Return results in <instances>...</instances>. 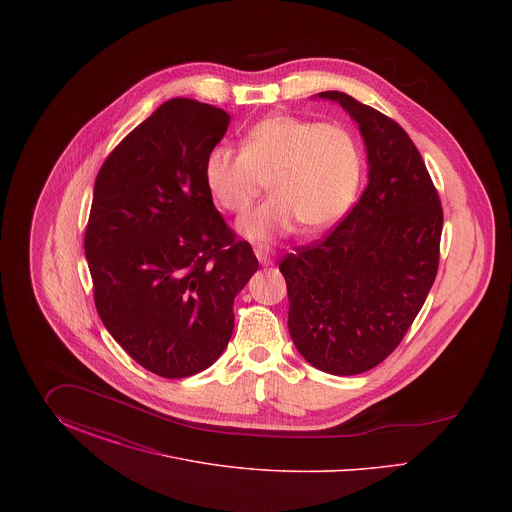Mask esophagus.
I'll list each match as a JSON object with an SVG mask.
<instances>
[{"label": "esophagus", "mask_w": 512, "mask_h": 512, "mask_svg": "<svg viewBox=\"0 0 512 512\" xmlns=\"http://www.w3.org/2000/svg\"><path fill=\"white\" fill-rule=\"evenodd\" d=\"M255 255L261 265H272L274 263V249L270 245H255Z\"/></svg>", "instance_id": "1"}]
</instances>
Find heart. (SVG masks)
Instances as JSON below:
<instances>
[{
    "label": "heart",
    "mask_w": 512,
    "mask_h": 512,
    "mask_svg": "<svg viewBox=\"0 0 512 512\" xmlns=\"http://www.w3.org/2000/svg\"><path fill=\"white\" fill-rule=\"evenodd\" d=\"M363 169V147L349 128L272 115L245 132L242 151L213 147L203 174L209 194L232 215H245L268 180L274 195L240 222L249 240L267 242L297 222L317 232L340 220L357 197Z\"/></svg>",
    "instance_id": "1"
}]
</instances>
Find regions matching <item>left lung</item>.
I'll return each instance as SVG.
<instances>
[{
	"instance_id": "8db88e82",
	"label": "left lung",
	"mask_w": 512,
	"mask_h": 512,
	"mask_svg": "<svg viewBox=\"0 0 512 512\" xmlns=\"http://www.w3.org/2000/svg\"><path fill=\"white\" fill-rule=\"evenodd\" d=\"M359 122L368 182L359 201L322 240L280 261L288 328L307 363L336 376L361 374L405 338L439 267L443 209L409 134L343 92H320Z\"/></svg>"
}]
</instances>
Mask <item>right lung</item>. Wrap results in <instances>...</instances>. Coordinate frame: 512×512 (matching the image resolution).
I'll return each instance as SVG.
<instances>
[{
    "instance_id": "add662e5",
    "label": "right lung",
    "mask_w": 512,
    "mask_h": 512,
    "mask_svg": "<svg viewBox=\"0 0 512 512\" xmlns=\"http://www.w3.org/2000/svg\"><path fill=\"white\" fill-rule=\"evenodd\" d=\"M230 117L174 98L103 161L84 234L99 318L149 372L186 378L213 365L234 330V297L259 268L205 184Z\"/></svg>"
}]
</instances>
